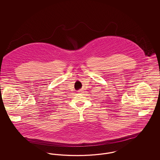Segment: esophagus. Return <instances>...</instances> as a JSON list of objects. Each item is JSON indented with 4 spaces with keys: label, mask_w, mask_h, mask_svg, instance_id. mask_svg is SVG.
<instances>
[{
    "label": "esophagus",
    "mask_w": 160,
    "mask_h": 160,
    "mask_svg": "<svg viewBox=\"0 0 160 160\" xmlns=\"http://www.w3.org/2000/svg\"><path fill=\"white\" fill-rule=\"evenodd\" d=\"M82 92V91H80V90H79V91H78V92H79V93H80Z\"/></svg>",
    "instance_id": "obj_1"
}]
</instances>
